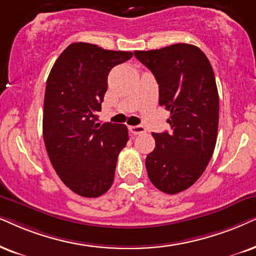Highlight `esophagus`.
Here are the masks:
<instances>
[{"instance_id":"34e87169","label":"esophagus","mask_w":256,"mask_h":256,"mask_svg":"<svg viewBox=\"0 0 256 256\" xmlns=\"http://www.w3.org/2000/svg\"><path fill=\"white\" fill-rule=\"evenodd\" d=\"M130 131H131L134 134H144V132L146 131V130H145L144 126L136 125V126H130Z\"/></svg>"}]
</instances>
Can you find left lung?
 Segmentation results:
<instances>
[{
  "label": "left lung",
  "mask_w": 256,
  "mask_h": 256,
  "mask_svg": "<svg viewBox=\"0 0 256 256\" xmlns=\"http://www.w3.org/2000/svg\"><path fill=\"white\" fill-rule=\"evenodd\" d=\"M134 56L156 78L160 105L170 111V132L152 134L156 146L145 160L157 189H188L204 172L214 154L218 128V92L208 58L194 44H176Z\"/></svg>",
  "instance_id": "8db88e82"
}]
</instances>
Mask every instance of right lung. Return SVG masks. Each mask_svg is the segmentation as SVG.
<instances>
[{"label":"right lung","mask_w":256,"mask_h":256,"mask_svg":"<svg viewBox=\"0 0 256 256\" xmlns=\"http://www.w3.org/2000/svg\"><path fill=\"white\" fill-rule=\"evenodd\" d=\"M132 52L108 50L85 42L70 44L48 76L44 140L58 176L73 192L98 197L111 188L118 154L128 140L126 125L96 124L110 70Z\"/></svg>","instance_id":"add662e5"}]
</instances>
